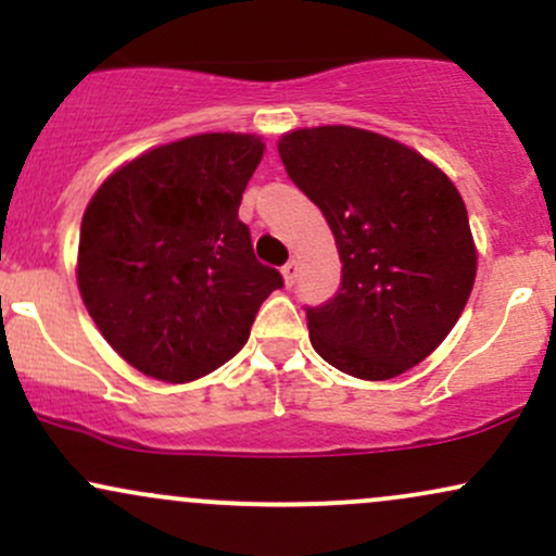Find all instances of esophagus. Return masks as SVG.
Segmentation results:
<instances>
[{"label": "esophagus", "mask_w": 556, "mask_h": 556, "mask_svg": "<svg viewBox=\"0 0 556 556\" xmlns=\"http://www.w3.org/2000/svg\"><path fill=\"white\" fill-rule=\"evenodd\" d=\"M298 274H300V264H298V261H295V258H292V261H287V264H285V269H282L285 285H287V287H292V285H295Z\"/></svg>", "instance_id": "obj_1"}]
</instances>
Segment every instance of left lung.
<instances>
[{
	"label": "left lung",
	"mask_w": 556,
	"mask_h": 556,
	"mask_svg": "<svg viewBox=\"0 0 556 556\" xmlns=\"http://www.w3.org/2000/svg\"><path fill=\"white\" fill-rule=\"evenodd\" d=\"M277 149L329 222L342 261L337 295L305 311L314 350L366 381L418 366L455 327L476 282L463 195L418 151L361 127H303Z\"/></svg>",
	"instance_id": "1"
}]
</instances>
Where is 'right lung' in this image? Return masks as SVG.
Listing matches in <instances>:
<instances>
[{"label":"right lung","instance_id":"obj_1","mask_svg":"<svg viewBox=\"0 0 556 556\" xmlns=\"http://www.w3.org/2000/svg\"><path fill=\"white\" fill-rule=\"evenodd\" d=\"M264 143L203 132L112 172L86 206L78 290L104 340L140 374L185 384L238 355L282 274L238 219Z\"/></svg>","mask_w":556,"mask_h":556}]
</instances>
